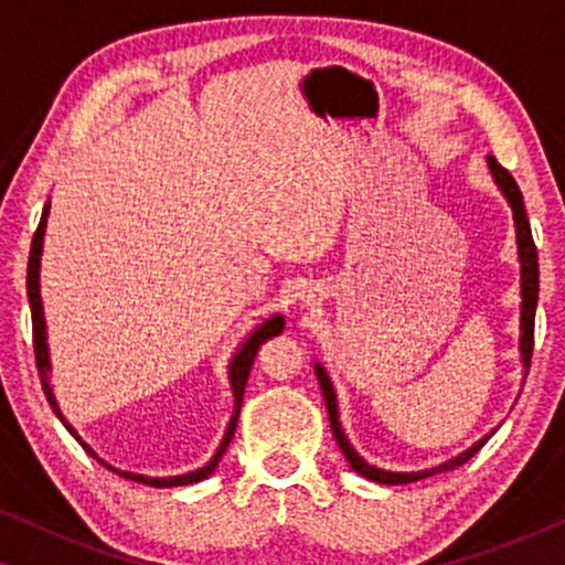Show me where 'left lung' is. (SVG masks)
Here are the masks:
<instances>
[{
	"label": "left lung",
	"mask_w": 565,
	"mask_h": 565,
	"mask_svg": "<svg viewBox=\"0 0 565 565\" xmlns=\"http://www.w3.org/2000/svg\"><path fill=\"white\" fill-rule=\"evenodd\" d=\"M489 169H491V177L493 182L499 184V190L504 192L507 203L512 205V215H514V228H516V252H520V267H522V313H520V352H522V365L524 370L530 367V360H532V344H535V311H537V290H540V267H537V249H535V242H532V228H530V221H527V211H524V200H522V192L516 188L514 177L507 172L504 167L499 164L497 159L489 157ZM316 377H319V385H321V393H323V401H327V412H329V422H331V431H334L337 437V445L339 450L344 452V458L350 460V466L354 473L370 478V481L375 483H388V486H398V483H412V481H422V478L427 476H435V473H443V470H455L462 462H468L473 455L481 450V447L489 443V437L478 439L473 447H468L466 452H460L458 458L443 462V466L437 468H429V470H416V473H391V470H383V468H375L365 462L358 455V450L350 445V439H347L342 424H339V412H337V393H334V385H331L327 370H323L319 362H316Z\"/></svg>",
	"instance_id": "1"
}]
</instances>
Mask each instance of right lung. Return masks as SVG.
Listing matches in <instances>:
<instances>
[{
    "mask_svg": "<svg viewBox=\"0 0 565 565\" xmlns=\"http://www.w3.org/2000/svg\"><path fill=\"white\" fill-rule=\"evenodd\" d=\"M49 211L51 205L43 207V215H41V223H38L35 234H33V244H30V257H28V300H30V316H33V350H35V365H38V375H41V385H43V393L45 398H49V404L53 408V414L58 416L61 424L68 429V435H72L76 443H79L84 450H87L92 458L97 462H103L107 470H113V473H118L122 478H128V481H136V483H146V486H153V489H172V486H190V483H198L203 481L213 473L215 468H218V460L223 458V452H226V447L231 443V437H234L236 431V422H238V412H242V401H244V388H246V381H249V370L254 365V358H257L259 352V344L267 342L269 337H277L285 327V319L280 313L277 316H269L265 323H259L257 329L252 331L249 337L244 339V344L238 347L234 360H231L228 365V381H231V391H234V416H231L228 427H226V435H223L218 450L211 458V462H205L203 468L192 470V473H184V476H169V478H151V476H138V473H128V470H118L113 468L110 462H105L103 458H97V452L92 450V447L84 443V439L76 435V429L72 427L64 419V414H61V408L56 404V396H53V388H51V381H49V370H51V360H49V342H45V319H43V300H41V254H43V234H45V221H49Z\"/></svg>",
    "mask_w": 565,
    "mask_h": 565,
    "instance_id": "right-lung-1",
    "label": "right lung"
}]
</instances>
